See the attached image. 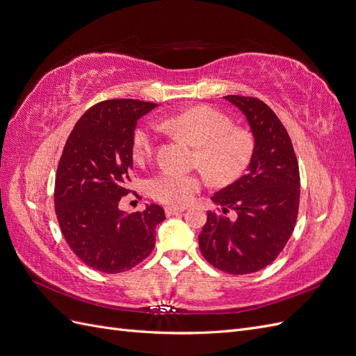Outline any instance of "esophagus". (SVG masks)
I'll return each instance as SVG.
<instances>
[{"label":"esophagus","instance_id":"1","mask_svg":"<svg viewBox=\"0 0 356 356\" xmlns=\"http://www.w3.org/2000/svg\"><path fill=\"white\" fill-rule=\"evenodd\" d=\"M184 211H186L184 207H166L165 208V212H166L168 217H170V215H178V213L184 212Z\"/></svg>","mask_w":356,"mask_h":356}]
</instances>
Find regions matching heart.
<instances>
[{"label": "heart", "mask_w": 356, "mask_h": 356, "mask_svg": "<svg viewBox=\"0 0 356 356\" xmlns=\"http://www.w3.org/2000/svg\"><path fill=\"white\" fill-rule=\"evenodd\" d=\"M163 131L184 138L196 148V163L217 182L239 178L250 166L255 153V136L243 127H233V120L211 106H195L159 120ZM159 127L145 123L134 132L131 152L136 163L152 156ZM204 186V178L195 172L163 169L148 181V191L156 200L184 207Z\"/></svg>", "instance_id": "b5f03b06"}]
</instances>
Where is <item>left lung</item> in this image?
Instances as JSON below:
<instances>
[{"mask_svg":"<svg viewBox=\"0 0 356 356\" xmlns=\"http://www.w3.org/2000/svg\"><path fill=\"white\" fill-rule=\"evenodd\" d=\"M245 114L255 136L248 172L211 197L221 213L208 212L199 234L200 252L209 264L230 275L261 270L281 254L294 232L300 204V172L285 126L263 101L229 95ZM230 210L236 220L225 218Z\"/></svg>","mask_w":356,"mask_h":356,"instance_id":"1","label":"left lung"}]
</instances>
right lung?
<instances>
[{"mask_svg":"<svg viewBox=\"0 0 356 356\" xmlns=\"http://www.w3.org/2000/svg\"><path fill=\"white\" fill-rule=\"evenodd\" d=\"M157 104L108 99L93 105L75 123L59 160L55 211L72 252L102 273L131 270L152 254L165 211L147 204L126 213L118 202L131 193L132 136L138 118Z\"/></svg>","mask_w":356,"mask_h":356,"instance_id":"right-lung-1","label":"right lung"}]
</instances>
